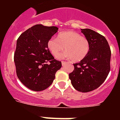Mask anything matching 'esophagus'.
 I'll return each instance as SVG.
<instances>
[{"label": "esophagus", "instance_id": "1", "mask_svg": "<svg viewBox=\"0 0 120 120\" xmlns=\"http://www.w3.org/2000/svg\"><path fill=\"white\" fill-rule=\"evenodd\" d=\"M67 64V62H64V61H63V62H62V66H64V65H65V64Z\"/></svg>", "mask_w": 120, "mask_h": 120}]
</instances>
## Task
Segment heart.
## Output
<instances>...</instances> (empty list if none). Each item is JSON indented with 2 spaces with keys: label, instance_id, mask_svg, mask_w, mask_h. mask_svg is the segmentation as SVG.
<instances>
[{
  "label": "heart",
  "instance_id": "b5f03b06",
  "mask_svg": "<svg viewBox=\"0 0 120 120\" xmlns=\"http://www.w3.org/2000/svg\"><path fill=\"white\" fill-rule=\"evenodd\" d=\"M47 47L52 54L57 57L63 52V57L71 58L73 62H80L85 58L89 52L90 43L87 38L81 36L73 31L61 33L56 38H51L48 41Z\"/></svg>",
  "mask_w": 120,
  "mask_h": 120
}]
</instances>
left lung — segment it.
Masks as SVG:
<instances>
[{"instance_id":"1","label":"left lung","mask_w":120,"mask_h":120,"mask_svg":"<svg viewBox=\"0 0 120 120\" xmlns=\"http://www.w3.org/2000/svg\"><path fill=\"white\" fill-rule=\"evenodd\" d=\"M90 43L85 58L73 64L69 79L75 89L88 92L97 89L106 80L110 70L111 50L105 37L89 29H81Z\"/></svg>"}]
</instances>
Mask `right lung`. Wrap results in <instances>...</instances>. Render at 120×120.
Listing matches in <instances>:
<instances>
[{"mask_svg": "<svg viewBox=\"0 0 120 120\" xmlns=\"http://www.w3.org/2000/svg\"><path fill=\"white\" fill-rule=\"evenodd\" d=\"M58 30L55 26L37 24L17 39L14 53L16 73L20 81L33 91H42L50 86L62 67L61 62L55 59L47 47L48 41Z\"/></svg>", "mask_w": 120, "mask_h": 120, "instance_id": "right-lung-1", "label": "right lung"}]
</instances>
